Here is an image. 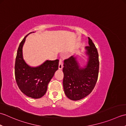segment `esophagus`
I'll list each match as a JSON object with an SVG mask.
<instances>
[{
    "label": "esophagus",
    "mask_w": 126,
    "mask_h": 126,
    "mask_svg": "<svg viewBox=\"0 0 126 126\" xmlns=\"http://www.w3.org/2000/svg\"><path fill=\"white\" fill-rule=\"evenodd\" d=\"M62 59H60V62H59V65H58V69L60 70H62L63 69V62H62Z\"/></svg>",
    "instance_id": "obj_1"
}]
</instances>
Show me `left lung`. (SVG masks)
I'll return each instance as SVG.
<instances>
[{
	"label": "left lung",
	"instance_id": "left-lung-1",
	"mask_svg": "<svg viewBox=\"0 0 126 126\" xmlns=\"http://www.w3.org/2000/svg\"><path fill=\"white\" fill-rule=\"evenodd\" d=\"M89 46L85 47L87 61L81 66L78 56H72L64 61L63 88L65 95L70 100H81L91 93L97 82L99 61L97 49L89 37Z\"/></svg>",
	"mask_w": 126,
	"mask_h": 126
}]
</instances>
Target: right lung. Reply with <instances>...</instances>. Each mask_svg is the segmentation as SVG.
Segmentation results:
<instances>
[{
  "label": "right lung",
  "instance_id": "right-lung-1",
  "mask_svg": "<svg viewBox=\"0 0 126 126\" xmlns=\"http://www.w3.org/2000/svg\"><path fill=\"white\" fill-rule=\"evenodd\" d=\"M26 36L19 44L15 62V77L18 86L23 94L32 98H39L47 92V84L58 70L59 60H46L42 64L31 66L23 58V47Z\"/></svg>",
  "mask_w": 126,
  "mask_h": 126
}]
</instances>
